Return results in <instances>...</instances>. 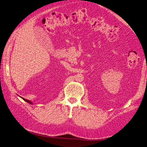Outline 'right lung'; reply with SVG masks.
Masks as SVG:
<instances>
[{"instance_id":"right-lung-1","label":"right lung","mask_w":147,"mask_h":147,"mask_svg":"<svg viewBox=\"0 0 147 147\" xmlns=\"http://www.w3.org/2000/svg\"><path fill=\"white\" fill-rule=\"evenodd\" d=\"M22 99H23V100H25L26 102H28V103H30V104H31V105H32L33 104V102H31V101H29L28 100H26V99H25V98H22Z\"/></svg>"}]
</instances>
